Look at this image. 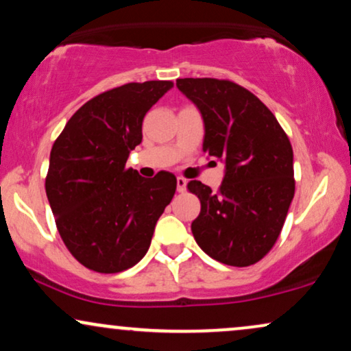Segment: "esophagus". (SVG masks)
I'll return each mask as SVG.
<instances>
[{
	"instance_id": "obj_1",
	"label": "esophagus",
	"mask_w": 351,
	"mask_h": 351,
	"mask_svg": "<svg viewBox=\"0 0 351 351\" xmlns=\"http://www.w3.org/2000/svg\"><path fill=\"white\" fill-rule=\"evenodd\" d=\"M186 184H188V181L184 180L183 176H178V178H176V189H178V193L186 191Z\"/></svg>"
}]
</instances>
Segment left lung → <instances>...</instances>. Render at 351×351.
<instances>
[{
  "label": "left lung",
  "instance_id": "1",
  "mask_svg": "<svg viewBox=\"0 0 351 351\" xmlns=\"http://www.w3.org/2000/svg\"><path fill=\"white\" fill-rule=\"evenodd\" d=\"M176 86L204 121L202 150L226 163L217 193L188 183L201 201L194 239L210 258L250 267L271 250L288 216L296 188L293 147L274 114L240 84L178 78Z\"/></svg>",
  "mask_w": 351,
  "mask_h": 351
}]
</instances>
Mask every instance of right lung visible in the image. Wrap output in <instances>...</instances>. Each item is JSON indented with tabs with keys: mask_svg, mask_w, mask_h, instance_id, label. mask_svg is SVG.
I'll return each instance as SVG.
<instances>
[{
	"mask_svg": "<svg viewBox=\"0 0 351 351\" xmlns=\"http://www.w3.org/2000/svg\"><path fill=\"white\" fill-rule=\"evenodd\" d=\"M173 82L128 83L84 103L53 142L45 193L58 234L83 267L124 271L149 250L176 191L175 175L142 178L125 168L142 122Z\"/></svg>",
	"mask_w": 351,
	"mask_h": 351,
	"instance_id": "1",
	"label": "right lung"
}]
</instances>
